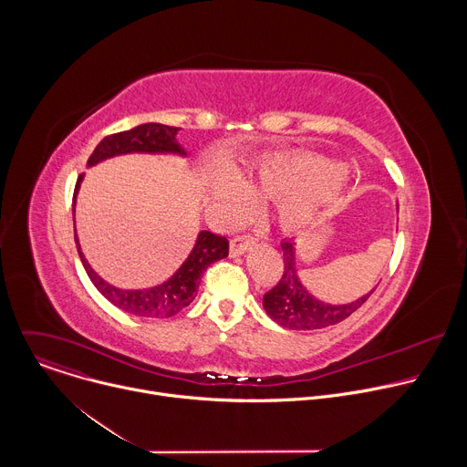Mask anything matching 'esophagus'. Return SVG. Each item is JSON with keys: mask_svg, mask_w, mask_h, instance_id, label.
Segmentation results:
<instances>
[{"mask_svg": "<svg viewBox=\"0 0 467 467\" xmlns=\"http://www.w3.org/2000/svg\"><path fill=\"white\" fill-rule=\"evenodd\" d=\"M254 236H251V234H238V236H234L233 240H231V254L233 256H236V254H242V253H245L247 249H251L253 245H254Z\"/></svg>", "mask_w": 467, "mask_h": 467, "instance_id": "obj_1", "label": "esophagus"}]
</instances>
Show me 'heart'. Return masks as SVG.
<instances>
[{"instance_id": "heart-1", "label": "heart", "mask_w": 467, "mask_h": 467, "mask_svg": "<svg viewBox=\"0 0 467 467\" xmlns=\"http://www.w3.org/2000/svg\"><path fill=\"white\" fill-rule=\"evenodd\" d=\"M338 166L306 159V157H275L264 161L258 170L247 179V186L265 197L281 199V220L288 227L306 223L314 214V202L308 193L327 186L338 177ZM216 203L229 214H238L249 209L251 195L245 184L233 177L222 175L214 182Z\"/></svg>"}]
</instances>
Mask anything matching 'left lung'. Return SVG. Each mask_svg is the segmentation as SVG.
<instances>
[{
	"label": "left lung",
	"instance_id": "obj_1",
	"mask_svg": "<svg viewBox=\"0 0 467 467\" xmlns=\"http://www.w3.org/2000/svg\"><path fill=\"white\" fill-rule=\"evenodd\" d=\"M285 270L279 283L264 294V310L279 325L292 330H314L337 325L358 310L375 288L360 299L348 305H328L312 297L299 283L296 274V244L285 240L281 244Z\"/></svg>",
	"mask_w": 467,
	"mask_h": 467
}]
</instances>
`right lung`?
<instances>
[{
  "label": "right lung",
  "mask_w": 467,
  "mask_h": 467,
  "mask_svg": "<svg viewBox=\"0 0 467 467\" xmlns=\"http://www.w3.org/2000/svg\"><path fill=\"white\" fill-rule=\"evenodd\" d=\"M179 127L162 125V123H144L139 127H132L129 130L114 132V135L105 137L92 155L88 157V166L98 164L99 161H105L114 155L121 153H184L182 148L175 142ZM83 175L78 177L76 190H74V213H76V195L81 186ZM78 253L81 256V262L85 270L94 283V286L99 290V294L109 299L114 306L135 314L140 317H170L188 306L202 283V277L209 265L220 258H225L229 254V240L225 236H218L211 231H202L197 234V242L186 258V262L181 265L179 272L166 281L161 286L150 288V290H119L105 283L96 272L90 268L88 262L85 260L81 253L79 240L76 238Z\"/></svg>",
  "instance_id": "add662e5"
}]
</instances>
